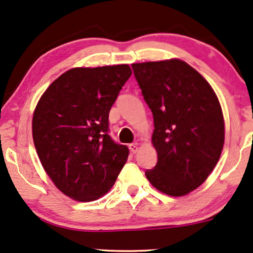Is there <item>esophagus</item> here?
<instances>
[{
    "label": "esophagus",
    "mask_w": 253,
    "mask_h": 253,
    "mask_svg": "<svg viewBox=\"0 0 253 253\" xmlns=\"http://www.w3.org/2000/svg\"><path fill=\"white\" fill-rule=\"evenodd\" d=\"M129 149H130V151L133 152V154H136L137 150H138L137 143H131V144H129Z\"/></svg>",
    "instance_id": "1"
}]
</instances>
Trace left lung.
I'll return each mask as SVG.
<instances>
[{
    "instance_id": "1",
    "label": "left lung",
    "mask_w": 253,
    "mask_h": 253,
    "mask_svg": "<svg viewBox=\"0 0 253 253\" xmlns=\"http://www.w3.org/2000/svg\"><path fill=\"white\" fill-rule=\"evenodd\" d=\"M154 116L152 144L158 161L145 176L169 196H184L208 179L225 141L215 92L196 70L180 59L131 64Z\"/></svg>"
}]
</instances>
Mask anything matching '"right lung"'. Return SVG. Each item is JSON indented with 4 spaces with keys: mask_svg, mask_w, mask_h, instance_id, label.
<instances>
[{
    "mask_svg": "<svg viewBox=\"0 0 253 253\" xmlns=\"http://www.w3.org/2000/svg\"><path fill=\"white\" fill-rule=\"evenodd\" d=\"M131 76L123 65L66 71L41 96L33 115V141L55 186L80 202L111 189L129 155L109 135V112Z\"/></svg>",
    "mask_w": 253,
    "mask_h": 253,
    "instance_id": "add662e5",
    "label": "right lung"
}]
</instances>
